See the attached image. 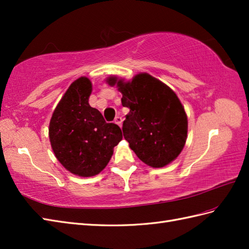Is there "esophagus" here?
Instances as JSON below:
<instances>
[{
    "mask_svg": "<svg viewBox=\"0 0 249 249\" xmlns=\"http://www.w3.org/2000/svg\"><path fill=\"white\" fill-rule=\"evenodd\" d=\"M114 122L121 127V126H122V122H123V119H122V116H119V115H118V116H115Z\"/></svg>",
    "mask_w": 249,
    "mask_h": 249,
    "instance_id": "34e87169",
    "label": "esophagus"
}]
</instances>
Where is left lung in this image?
<instances>
[{
  "label": "left lung",
  "mask_w": 249,
  "mask_h": 249,
  "mask_svg": "<svg viewBox=\"0 0 249 249\" xmlns=\"http://www.w3.org/2000/svg\"><path fill=\"white\" fill-rule=\"evenodd\" d=\"M110 87L123 95L122 105L129 108L123 122V134L140 160L153 168L172 162L187 139L188 121L177 94L167 84L147 72L126 81L110 76Z\"/></svg>",
  "instance_id": "obj_1"
}]
</instances>
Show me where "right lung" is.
<instances>
[{
    "label": "right lung",
    "mask_w": 249,
    "mask_h": 249,
    "mask_svg": "<svg viewBox=\"0 0 249 249\" xmlns=\"http://www.w3.org/2000/svg\"><path fill=\"white\" fill-rule=\"evenodd\" d=\"M92 82L87 77L73 81L52 113L49 139L61 165L78 177L102 172L113 155V147L123 138L116 124L107 123L89 97Z\"/></svg>",
    "instance_id": "add662e5"
}]
</instances>
